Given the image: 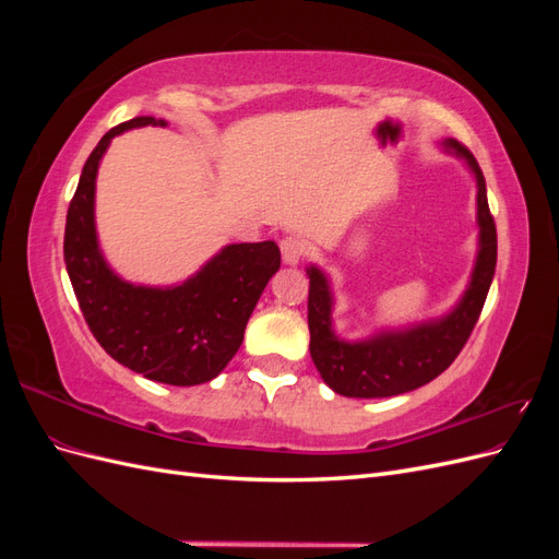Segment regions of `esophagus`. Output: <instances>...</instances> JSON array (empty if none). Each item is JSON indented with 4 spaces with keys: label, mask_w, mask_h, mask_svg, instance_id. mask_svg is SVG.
<instances>
[{
    "label": "esophagus",
    "mask_w": 559,
    "mask_h": 559,
    "mask_svg": "<svg viewBox=\"0 0 559 559\" xmlns=\"http://www.w3.org/2000/svg\"><path fill=\"white\" fill-rule=\"evenodd\" d=\"M280 249H282V261L289 263V265H296L310 251V245L302 238H296V235H292V238L282 240Z\"/></svg>",
    "instance_id": "34e87169"
}]
</instances>
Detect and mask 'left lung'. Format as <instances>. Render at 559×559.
Returning <instances> with one entry per match:
<instances>
[{"label": "left lung", "instance_id": "1", "mask_svg": "<svg viewBox=\"0 0 559 559\" xmlns=\"http://www.w3.org/2000/svg\"><path fill=\"white\" fill-rule=\"evenodd\" d=\"M443 146L466 160L478 186V257L471 282L460 302L441 319L421 321L411 329L380 331L366 341H341L333 333V294L326 275L317 265L308 267V326L310 354L335 394L352 399H384L413 392L431 382L456 359L483 312L489 284L497 267V226L489 214L485 177L471 151L454 140Z\"/></svg>", "mask_w": 559, "mask_h": 559}]
</instances>
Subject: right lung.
Masks as SVG:
<instances>
[{
	"label": "right lung",
	"mask_w": 559,
	"mask_h": 559,
	"mask_svg": "<svg viewBox=\"0 0 559 559\" xmlns=\"http://www.w3.org/2000/svg\"><path fill=\"white\" fill-rule=\"evenodd\" d=\"M167 121L138 116L97 142L67 210L64 263L83 319L111 359L175 386L210 382L240 349L247 321L277 270L273 240L228 245L177 286H138L107 265L95 233V177L116 134Z\"/></svg>",
	"instance_id": "1"
}]
</instances>
